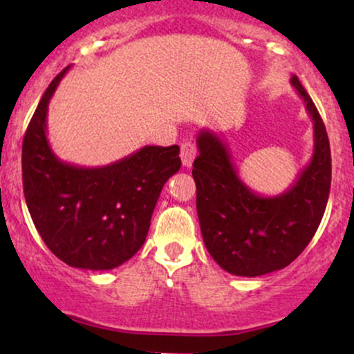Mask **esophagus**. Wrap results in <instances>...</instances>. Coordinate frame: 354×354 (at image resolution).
Instances as JSON below:
<instances>
[{
	"label": "esophagus",
	"mask_w": 354,
	"mask_h": 354,
	"mask_svg": "<svg viewBox=\"0 0 354 354\" xmlns=\"http://www.w3.org/2000/svg\"><path fill=\"white\" fill-rule=\"evenodd\" d=\"M194 158H196V148H194V145L191 143V141H185V143H181L183 166H185V168H189V166L193 165Z\"/></svg>",
	"instance_id": "1"
}]
</instances>
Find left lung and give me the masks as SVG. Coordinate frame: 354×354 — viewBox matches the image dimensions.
I'll use <instances>...</instances> for the list:
<instances>
[{"mask_svg": "<svg viewBox=\"0 0 354 354\" xmlns=\"http://www.w3.org/2000/svg\"><path fill=\"white\" fill-rule=\"evenodd\" d=\"M306 103L315 129L310 165L279 196H259L239 180L226 143L209 129L196 138L200 154L193 163L196 209L203 241L214 261L236 276L283 270L310 245L326 209L331 186V149L315 103L291 76Z\"/></svg>", "mask_w": 354, "mask_h": 354, "instance_id": "8db88e82", "label": "left lung"}]
</instances>
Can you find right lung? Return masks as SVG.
<instances>
[{
  "instance_id": "right-lung-1",
  "label": "right lung",
  "mask_w": 354,
  "mask_h": 354,
  "mask_svg": "<svg viewBox=\"0 0 354 354\" xmlns=\"http://www.w3.org/2000/svg\"><path fill=\"white\" fill-rule=\"evenodd\" d=\"M44 91L23 140V191L51 253L81 270H113L143 246L165 183L181 168L180 146H143L116 163L81 168L61 161L46 138Z\"/></svg>"
}]
</instances>
